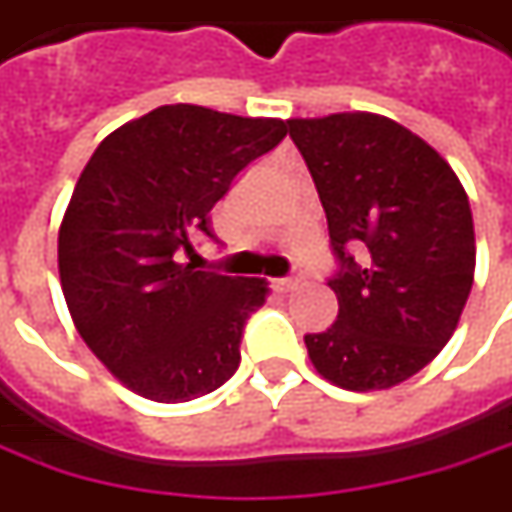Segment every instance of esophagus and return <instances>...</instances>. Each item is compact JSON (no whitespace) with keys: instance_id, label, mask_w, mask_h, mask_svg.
<instances>
[{"instance_id":"34e87169","label":"esophagus","mask_w":512,"mask_h":512,"mask_svg":"<svg viewBox=\"0 0 512 512\" xmlns=\"http://www.w3.org/2000/svg\"><path fill=\"white\" fill-rule=\"evenodd\" d=\"M278 284H281V290H295V287H301L303 284V273H295V276H290V278H281V281H278Z\"/></svg>"}]
</instances>
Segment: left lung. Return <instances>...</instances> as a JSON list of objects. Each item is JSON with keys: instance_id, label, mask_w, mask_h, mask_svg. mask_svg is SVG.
<instances>
[{"instance_id": "8db88e82", "label": "left lung", "mask_w": 512, "mask_h": 512, "mask_svg": "<svg viewBox=\"0 0 512 512\" xmlns=\"http://www.w3.org/2000/svg\"><path fill=\"white\" fill-rule=\"evenodd\" d=\"M329 220L340 312L306 334L309 359L345 390H387L449 343L474 284L463 183L424 139L376 114L290 119Z\"/></svg>"}]
</instances>
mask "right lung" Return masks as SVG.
<instances>
[{
	"label": "right lung",
	"instance_id": "obj_1",
	"mask_svg": "<svg viewBox=\"0 0 512 512\" xmlns=\"http://www.w3.org/2000/svg\"><path fill=\"white\" fill-rule=\"evenodd\" d=\"M287 136L281 119L161 105L105 136L74 186L58 270L80 337L133 393L161 404L206 396L239 368L264 278L178 264L250 161Z\"/></svg>",
	"mask_w": 512,
	"mask_h": 512
}]
</instances>
